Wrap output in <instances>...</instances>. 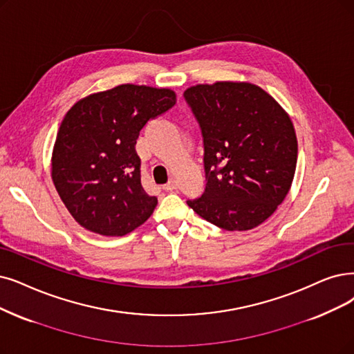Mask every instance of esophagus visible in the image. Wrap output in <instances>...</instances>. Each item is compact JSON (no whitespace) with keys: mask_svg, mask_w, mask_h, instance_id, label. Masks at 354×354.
Listing matches in <instances>:
<instances>
[{"mask_svg":"<svg viewBox=\"0 0 354 354\" xmlns=\"http://www.w3.org/2000/svg\"><path fill=\"white\" fill-rule=\"evenodd\" d=\"M176 189H177V181L173 180V178L169 180V181L167 183V185L164 186V190H165V192H174Z\"/></svg>","mask_w":354,"mask_h":354,"instance_id":"obj_1","label":"esophagus"}]
</instances>
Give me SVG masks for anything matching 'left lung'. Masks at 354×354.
Here are the masks:
<instances>
[{
  "label": "left lung",
  "mask_w": 354,
  "mask_h": 354,
  "mask_svg": "<svg viewBox=\"0 0 354 354\" xmlns=\"http://www.w3.org/2000/svg\"><path fill=\"white\" fill-rule=\"evenodd\" d=\"M185 98L202 129L206 177L187 205L222 230L256 228L292 186L298 140L289 115L251 82L197 84Z\"/></svg>",
  "instance_id": "1"
}]
</instances>
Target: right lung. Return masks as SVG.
Masks as SVG:
<instances>
[{
    "mask_svg": "<svg viewBox=\"0 0 354 354\" xmlns=\"http://www.w3.org/2000/svg\"><path fill=\"white\" fill-rule=\"evenodd\" d=\"M176 104V93L122 84L77 102L65 115L52 152V180L69 214L91 232L122 236L157 206L140 183L135 145L149 119Z\"/></svg>",
    "mask_w": 354,
    "mask_h": 354,
    "instance_id": "add662e5",
    "label": "right lung"
}]
</instances>
